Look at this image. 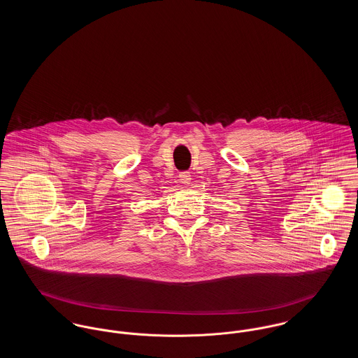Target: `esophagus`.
I'll return each mask as SVG.
<instances>
[{
	"mask_svg": "<svg viewBox=\"0 0 358 358\" xmlns=\"http://www.w3.org/2000/svg\"><path fill=\"white\" fill-rule=\"evenodd\" d=\"M178 178H180V182H181L182 185H189V184H190V180H192V176H190L189 171H181V173L178 174Z\"/></svg>",
	"mask_w": 358,
	"mask_h": 358,
	"instance_id": "obj_1",
	"label": "esophagus"
}]
</instances>
